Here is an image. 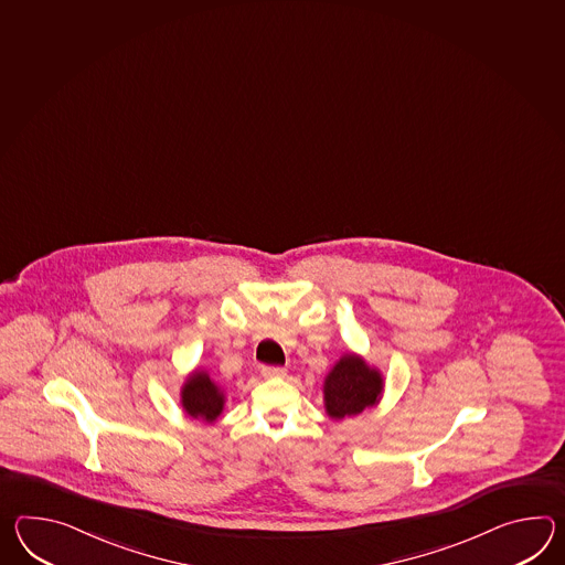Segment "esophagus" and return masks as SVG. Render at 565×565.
Returning a JSON list of instances; mask_svg holds the SVG:
<instances>
[{"instance_id":"esophagus-1","label":"esophagus","mask_w":565,"mask_h":565,"mask_svg":"<svg viewBox=\"0 0 565 565\" xmlns=\"http://www.w3.org/2000/svg\"><path fill=\"white\" fill-rule=\"evenodd\" d=\"M262 373L264 376H284L286 369L284 366H262Z\"/></svg>"}]
</instances>
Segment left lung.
<instances>
[{"label":"left lung","instance_id":"8db88e82","mask_svg":"<svg viewBox=\"0 0 565 565\" xmlns=\"http://www.w3.org/2000/svg\"><path fill=\"white\" fill-rule=\"evenodd\" d=\"M383 390V379L375 369H369L359 356L347 354L330 371L324 383L327 412L334 419L361 414L375 405Z\"/></svg>","mask_w":565,"mask_h":565}]
</instances>
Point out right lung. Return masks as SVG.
I'll return each mask as SVG.
<instances>
[{
  "instance_id": "add662e5",
  "label": "right lung",
  "mask_w": 565,
  "mask_h": 565,
  "mask_svg": "<svg viewBox=\"0 0 565 565\" xmlns=\"http://www.w3.org/2000/svg\"><path fill=\"white\" fill-rule=\"evenodd\" d=\"M223 393L211 381V376L206 373L190 375L182 390V407L186 414L204 422H214L223 412Z\"/></svg>"
}]
</instances>
